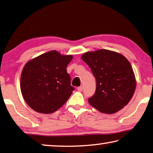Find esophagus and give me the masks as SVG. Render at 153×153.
I'll return each instance as SVG.
<instances>
[{
    "mask_svg": "<svg viewBox=\"0 0 153 153\" xmlns=\"http://www.w3.org/2000/svg\"><path fill=\"white\" fill-rule=\"evenodd\" d=\"M77 90L79 91H82L83 90V87H82V86H79V87H77Z\"/></svg>",
    "mask_w": 153,
    "mask_h": 153,
    "instance_id": "1",
    "label": "esophagus"
}]
</instances>
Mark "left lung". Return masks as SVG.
<instances>
[{"label":"left lung","instance_id":"1","mask_svg":"<svg viewBox=\"0 0 153 153\" xmlns=\"http://www.w3.org/2000/svg\"><path fill=\"white\" fill-rule=\"evenodd\" d=\"M82 59L96 80L95 94L88 102L100 112L114 114L123 108L134 95L135 76L126 57L107 49L86 52Z\"/></svg>","mask_w":153,"mask_h":153}]
</instances>
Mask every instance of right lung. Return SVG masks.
<instances>
[{
	"instance_id": "add662e5",
	"label": "right lung",
	"mask_w": 153,
	"mask_h": 153,
	"mask_svg": "<svg viewBox=\"0 0 153 153\" xmlns=\"http://www.w3.org/2000/svg\"><path fill=\"white\" fill-rule=\"evenodd\" d=\"M72 58L53 50L26 63L21 74V90L33 110L51 114L67 102L74 90L66 69Z\"/></svg>"
}]
</instances>
